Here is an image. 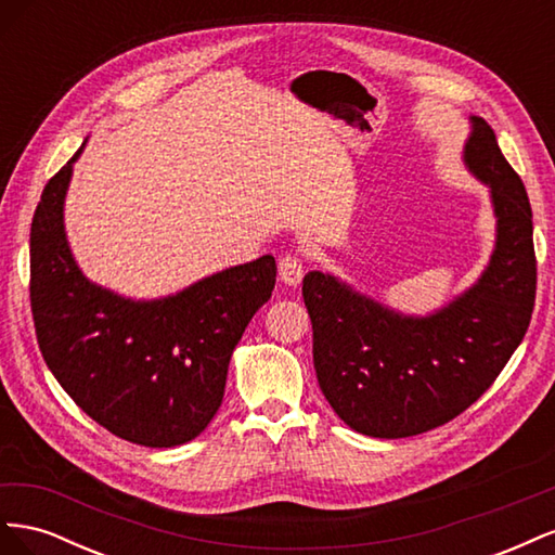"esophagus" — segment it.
I'll return each instance as SVG.
<instances>
[{
  "label": "esophagus",
  "instance_id": "1",
  "mask_svg": "<svg viewBox=\"0 0 555 555\" xmlns=\"http://www.w3.org/2000/svg\"><path fill=\"white\" fill-rule=\"evenodd\" d=\"M304 271L306 266L298 255H284L278 263V273L284 284H298L300 278H304Z\"/></svg>",
  "mask_w": 555,
  "mask_h": 555
}]
</instances>
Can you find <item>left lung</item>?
Here are the masks:
<instances>
[{
    "mask_svg": "<svg viewBox=\"0 0 555 555\" xmlns=\"http://www.w3.org/2000/svg\"><path fill=\"white\" fill-rule=\"evenodd\" d=\"M465 164L491 188L498 243L479 282L430 317H402L331 275L304 278L319 389L371 438H410L465 412L507 365L537 292L532 208L491 125L473 117Z\"/></svg>",
    "mask_w": 555,
    "mask_h": 555,
    "instance_id": "left-lung-1",
    "label": "left lung"
}]
</instances>
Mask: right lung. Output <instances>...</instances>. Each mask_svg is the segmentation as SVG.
<instances>
[{
  "label": "right lung",
  "instance_id": "obj_1",
  "mask_svg": "<svg viewBox=\"0 0 555 555\" xmlns=\"http://www.w3.org/2000/svg\"><path fill=\"white\" fill-rule=\"evenodd\" d=\"M78 153L48 180L29 233V304L46 365L76 405L117 438L176 447L224 398L233 349L275 287V259L227 268L176 296L137 304L88 282L64 236Z\"/></svg>",
  "mask_w": 555,
  "mask_h": 555
}]
</instances>
